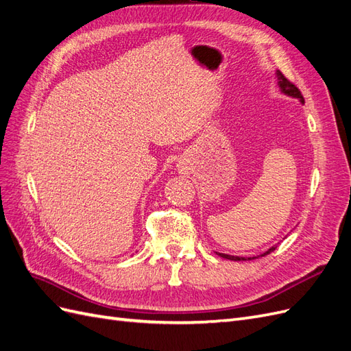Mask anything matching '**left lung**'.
<instances>
[{"instance_id":"8db88e82","label":"left lung","mask_w":351,"mask_h":351,"mask_svg":"<svg viewBox=\"0 0 351 351\" xmlns=\"http://www.w3.org/2000/svg\"><path fill=\"white\" fill-rule=\"evenodd\" d=\"M277 74H278V80H280V82H278V84H280L281 90H282L285 95H290V97H293V98H299V99L302 101V104H304V99H303V95H302L300 89L297 88L293 82H290L289 79H287L281 71H278ZM275 249H277V246L271 247L268 252H265L263 254H261V256H265V254H269V253H271V252H274ZM218 254H219L221 258H226V259H230V261H246V258L231 256V254H224V253H218ZM249 259H256V258H249Z\"/></svg>"}]
</instances>
